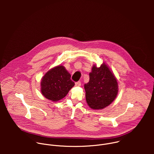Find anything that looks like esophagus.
Instances as JSON below:
<instances>
[{"instance_id": "obj_1", "label": "esophagus", "mask_w": 154, "mask_h": 154, "mask_svg": "<svg viewBox=\"0 0 154 154\" xmlns=\"http://www.w3.org/2000/svg\"><path fill=\"white\" fill-rule=\"evenodd\" d=\"M75 86H80V85H81V83H80V82H75Z\"/></svg>"}]
</instances>
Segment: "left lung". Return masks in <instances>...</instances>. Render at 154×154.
I'll return each instance as SVG.
<instances>
[{
	"mask_svg": "<svg viewBox=\"0 0 154 154\" xmlns=\"http://www.w3.org/2000/svg\"><path fill=\"white\" fill-rule=\"evenodd\" d=\"M86 100L93 109H102L110 104L118 92V85L114 74L105 64L99 68L93 66L90 81L85 84Z\"/></svg>",
	"mask_w": 154,
	"mask_h": 154,
	"instance_id": "1",
	"label": "left lung"
}]
</instances>
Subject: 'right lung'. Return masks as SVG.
<instances>
[{"label":"right lung","mask_w":154,"mask_h":154,"mask_svg":"<svg viewBox=\"0 0 154 154\" xmlns=\"http://www.w3.org/2000/svg\"><path fill=\"white\" fill-rule=\"evenodd\" d=\"M71 77L63 66L51 69L44 75L41 82L42 95L52 101L63 99L75 85Z\"/></svg>","instance_id":"1"}]
</instances>
